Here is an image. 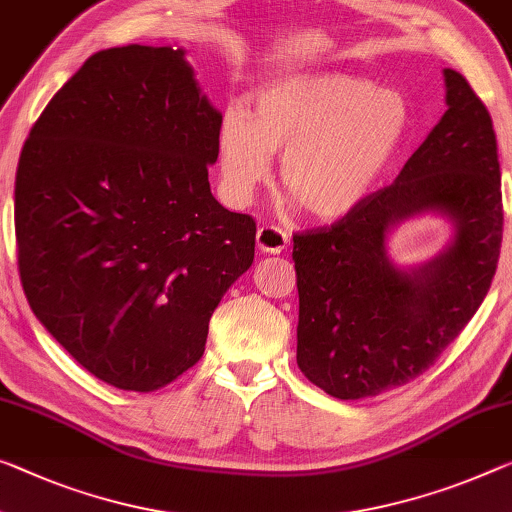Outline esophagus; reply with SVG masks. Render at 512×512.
<instances>
[{"label":"esophagus","instance_id":"1","mask_svg":"<svg viewBox=\"0 0 512 512\" xmlns=\"http://www.w3.org/2000/svg\"><path fill=\"white\" fill-rule=\"evenodd\" d=\"M288 242H290L288 233L281 231L279 226L265 224L256 233V245L263 251V254H281V251L288 247Z\"/></svg>","mask_w":512,"mask_h":512}]
</instances>
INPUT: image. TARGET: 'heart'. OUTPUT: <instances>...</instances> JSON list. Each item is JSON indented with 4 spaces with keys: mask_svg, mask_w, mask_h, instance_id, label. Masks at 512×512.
<instances>
[{
    "mask_svg": "<svg viewBox=\"0 0 512 512\" xmlns=\"http://www.w3.org/2000/svg\"><path fill=\"white\" fill-rule=\"evenodd\" d=\"M412 130L410 102L366 77L302 73L267 82L251 114L226 109L217 135V171L226 199L247 206L272 178L318 219L359 208L396 160Z\"/></svg>",
    "mask_w": 512,
    "mask_h": 512,
    "instance_id": "b5f03b06",
    "label": "heart"
}]
</instances>
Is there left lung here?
I'll use <instances>...</instances> for the list:
<instances>
[{
    "label": "left lung",
    "instance_id": "obj_1",
    "mask_svg": "<svg viewBox=\"0 0 512 512\" xmlns=\"http://www.w3.org/2000/svg\"><path fill=\"white\" fill-rule=\"evenodd\" d=\"M444 84L448 109L398 178L336 224L293 235L297 366L334 398L377 396L419 377L465 329L497 272V135L458 70L444 68ZM426 211L452 222V242L428 264L398 268L388 235Z\"/></svg>",
    "mask_w": 512,
    "mask_h": 512
}]
</instances>
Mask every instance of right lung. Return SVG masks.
Masks as SVG:
<instances>
[{
	"instance_id": "obj_1",
	"label": "right lung",
	"mask_w": 512,
	"mask_h": 512,
	"mask_svg": "<svg viewBox=\"0 0 512 512\" xmlns=\"http://www.w3.org/2000/svg\"><path fill=\"white\" fill-rule=\"evenodd\" d=\"M219 109L185 50L109 47L54 93L15 174V240L34 316L98 380L167 387L254 263L256 222L210 192Z\"/></svg>"
}]
</instances>
